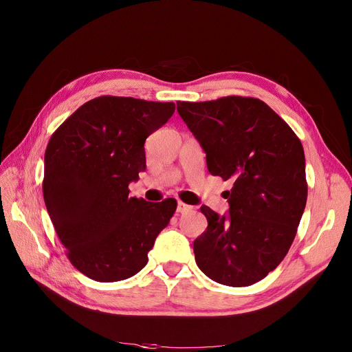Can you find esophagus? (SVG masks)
I'll return each instance as SVG.
<instances>
[{
    "label": "esophagus",
    "instance_id": "1",
    "mask_svg": "<svg viewBox=\"0 0 352 352\" xmlns=\"http://www.w3.org/2000/svg\"><path fill=\"white\" fill-rule=\"evenodd\" d=\"M191 210H192L191 206L186 204V202H182V201H178V204H177V212L178 214H186V212H188Z\"/></svg>",
    "mask_w": 352,
    "mask_h": 352
}]
</instances>
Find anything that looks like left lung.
<instances>
[{
	"label": "left lung",
	"instance_id": "8db88e82",
	"mask_svg": "<svg viewBox=\"0 0 352 352\" xmlns=\"http://www.w3.org/2000/svg\"><path fill=\"white\" fill-rule=\"evenodd\" d=\"M177 111L206 151L208 171L232 181L227 215L201 207L208 227L194 241L195 263L218 284L261 281L284 260L307 204L302 144L258 98L177 101Z\"/></svg>",
	"mask_w": 352,
	"mask_h": 352
}]
</instances>
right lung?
I'll list each match as a JSON object with an SVG mask.
<instances>
[{
    "mask_svg": "<svg viewBox=\"0 0 352 352\" xmlns=\"http://www.w3.org/2000/svg\"><path fill=\"white\" fill-rule=\"evenodd\" d=\"M174 111V102L102 96L81 105L51 135L45 207L68 260L88 278L114 283L140 272L174 215V198L128 197V184L146 166V137Z\"/></svg>",
    "mask_w": 352,
    "mask_h": 352,
    "instance_id": "add662e5",
    "label": "right lung"
}]
</instances>
